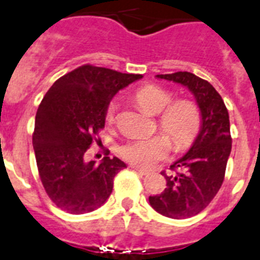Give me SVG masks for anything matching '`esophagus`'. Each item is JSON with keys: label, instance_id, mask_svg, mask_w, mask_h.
<instances>
[{"label": "esophagus", "instance_id": "1", "mask_svg": "<svg viewBox=\"0 0 260 260\" xmlns=\"http://www.w3.org/2000/svg\"><path fill=\"white\" fill-rule=\"evenodd\" d=\"M130 167H132L133 170L137 171V172H138V174H141V175H148V174H150V171L145 170V168L138 167V166H134V164H130Z\"/></svg>", "mask_w": 260, "mask_h": 260}]
</instances>
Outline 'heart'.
<instances>
[{"mask_svg":"<svg viewBox=\"0 0 260 260\" xmlns=\"http://www.w3.org/2000/svg\"><path fill=\"white\" fill-rule=\"evenodd\" d=\"M135 101L146 113L159 114L157 125L170 137L175 148L183 150L193 142L201 126L200 110L192 101H172V93L160 86L147 85L135 93ZM118 104L113 101L106 110V119L114 121ZM163 134L151 138L132 139L119 147V155L141 168H151L170 155L171 142Z\"/></svg>","mask_w":260,"mask_h":260,"instance_id":"1","label":"heart"}]
</instances>
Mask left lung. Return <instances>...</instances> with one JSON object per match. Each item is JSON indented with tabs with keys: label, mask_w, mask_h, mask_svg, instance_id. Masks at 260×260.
Returning a JSON list of instances; mask_svg holds the SVG:
<instances>
[{
	"label": "left lung",
	"mask_w": 260,
	"mask_h": 260,
	"mask_svg": "<svg viewBox=\"0 0 260 260\" xmlns=\"http://www.w3.org/2000/svg\"><path fill=\"white\" fill-rule=\"evenodd\" d=\"M157 79L185 86L193 94L201 115L200 132L180 159L163 176L167 188L150 196V205L163 216L180 219L196 216L209 205L222 185L226 164L232 151L229 113L213 85L190 72L156 75Z\"/></svg>",
	"instance_id": "left-lung-1"
}]
</instances>
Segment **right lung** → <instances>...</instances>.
I'll return each mask as SVG.
<instances>
[{"label": "right lung", "instance_id": "add662e5", "mask_svg": "<svg viewBox=\"0 0 260 260\" xmlns=\"http://www.w3.org/2000/svg\"><path fill=\"white\" fill-rule=\"evenodd\" d=\"M142 75L103 67H79L56 80L42 100L32 134L35 159L48 197L60 209L84 214L105 204L113 179L126 164L105 156L85 160V152L105 126L110 100Z\"/></svg>", "mask_w": 260, "mask_h": 260}]
</instances>
